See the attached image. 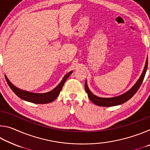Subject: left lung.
<instances>
[{
	"mask_svg": "<svg viewBox=\"0 0 150 150\" xmlns=\"http://www.w3.org/2000/svg\"><path fill=\"white\" fill-rule=\"evenodd\" d=\"M148 59L147 58L145 67H144V69L142 72L140 77L137 81L136 83L134 85L130 90H129L128 92L125 93L123 95H120L118 96H116V97H112V98H100L98 97V96H95V95L91 92V91L88 89L87 81H85V91L87 92L88 98L89 99L92 101V102L95 104L96 105L100 106H116L121 105V104L124 103L126 101H128L129 99L132 97V96L135 95L136 93L138 91L139 88L140 87L142 82H143L144 77H145L147 68H148Z\"/></svg>",
	"mask_w": 150,
	"mask_h": 150,
	"instance_id": "left-lung-1",
	"label": "left lung"
}]
</instances>
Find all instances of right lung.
Returning <instances> with one entry per match:
<instances>
[{
    "instance_id": "right-lung-1",
    "label": "right lung",
    "mask_w": 150,
    "mask_h": 150,
    "mask_svg": "<svg viewBox=\"0 0 150 150\" xmlns=\"http://www.w3.org/2000/svg\"><path fill=\"white\" fill-rule=\"evenodd\" d=\"M72 72L73 71H71L68 73L67 75H65L62 81H61V83L54 88V89H53L52 91H51L48 93L42 94L33 93L28 92V91L20 90L19 88H16L15 86H14L11 82H10L8 78L6 77V75H5V78H6V82L9 85L10 88H11L12 91L20 98H22V99H23L24 100L28 101V102L35 104H47L54 101L55 98L57 97L58 95H59L60 91L62 89L63 86L64 85L66 80L67 79L69 76L71 74Z\"/></svg>"
}]
</instances>
